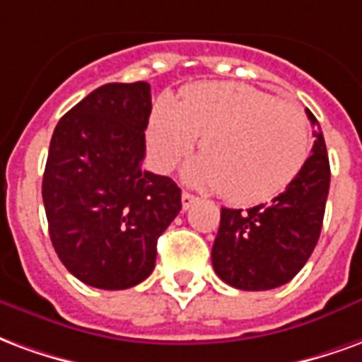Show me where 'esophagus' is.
I'll use <instances>...</instances> for the list:
<instances>
[{"instance_id": "esophagus-1", "label": "esophagus", "mask_w": 362, "mask_h": 362, "mask_svg": "<svg viewBox=\"0 0 362 362\" xmlns=\"http://www.w3.org/2000/svg\"><path fill=\"white\" fill-rule=\"evenodd\" d=\"M197 197H194V194H191V192H187L185 191L183 194H181V202H183V210H189V208L192 206V204H194V202H197Z\"/></svg>"}]
</instances>
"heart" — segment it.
<instances>
[{
    "label": "heart",
    "mask_w": 362,
    "mask_h": 362,
    "mask_svg": "<svg viewBox=\"0 0 362 362\" xmlns=\"http://www.w3.org/2000/svg\"><path fill=\"white\" fill-rule=\"evenodd\" d=\"M199 141L185 177L218 187L233 204L274 199L310 154V127L299 105L239 83H200L154 105L146 127L160 170L175 168Z\"/></svg>",
    "instance_id": "1"
}]
</instances>
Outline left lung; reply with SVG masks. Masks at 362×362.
<instances>
[{
    "label": "left lung",
    "instance_id": "8db88e82",
    "mask_svg": "<svg viewBox=\"0 0 362 362\" xmlns=\"http://www.w3.org/2000/svg\"><path fill=\"white\" fill-rule=\"evenodd\" d=\"M316 136L313 154L270 204L249 210L221 208L212 247L216 274L243 291H266L291 281L313 255L329 191V162L318 121L307 110Z\"/></svg>",
    "mask_w": 362,
    "mask_h": 362
}]
</instances>
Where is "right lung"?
I'll return each instance as SVG.
<instances>
[{"label":"right lung","mask_w":362,"mask_h":362,"mask_svg":"<svg viewBox=\"0 0 362 362\" xmlns=\"http://www.w3.org/2000/svg\"><path fill=\"white\" fill-rule=\"evenodd\" d=\"M148 83L100 86L63 115L49 142L42 199L63 266L98 289H129L154 270L158 237L181 189L142 170Z\"/></svg>","instance_id":"1"}]
</instances>
